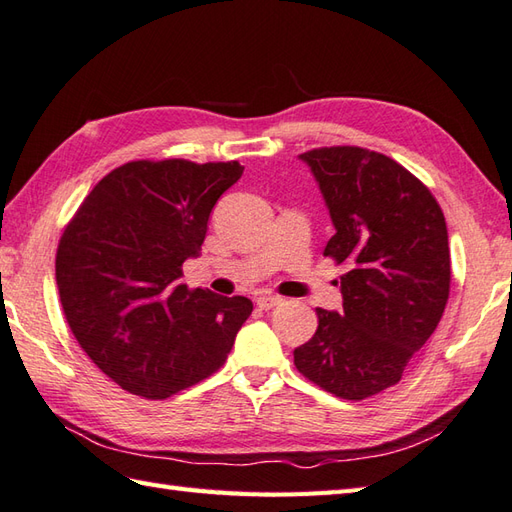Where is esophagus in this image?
I'll return each instance as SVG.
<instances>
[{"instance_id": "1", "label": "esophagus", "mask_w": 512, "mask_h": 512, "mask_svg": "<svg viewBox=\"0 0 512 512\" xmlns=\"http://www.w3.org/2000/svg\"><path fill=\"white\" fill-rule=\"evenodd\" d=\"M282 302V298L280 295H260V298L256 300V304H258V309H263V311H269V309H274V306H278Z\"/></svg>"}]
</instances>
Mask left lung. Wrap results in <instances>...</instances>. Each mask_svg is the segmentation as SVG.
Wrapping results in <instances>:
<instances>
[{"label": "left lung", "instance_id": "left-lung-1", "mask_svg": "<svg viewBox=\"0 0 512 512\" xmlns=\"http://www.w3.org/2000/svg\"><path fill=\"white\" fill-rule=\"evenodd\" d=\"M300 160L335 225L324 256L350 269L342 276L344 311L317 309V331L293 350V363L322 390L361 401L401 381L445 313V214L423 181L383 153L322 146Z\"/></svg>", "mask_w": 512, "mask_h": 512}]
</instances>
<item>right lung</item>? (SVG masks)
I'll use <instances>...</instances> for the list:
<instances>
[{
    "mask_svg": "<svg viewBox=\"0 0 512 512\" xmlns=\"http://www.w3.org/2000/svg\"><path fill=\"white\" fill-rule=\"evenodd\" d=\"M238 162L138 160L89 192L56 249V285L76 342L122 390L168 399L217 372L254 304L179 285Z\"/></svg>",
    "mask_w": 512,
    "mask_h": 512,
    "instance_id": "obj_1",
    "label": "right lung"
}]
</instances>
